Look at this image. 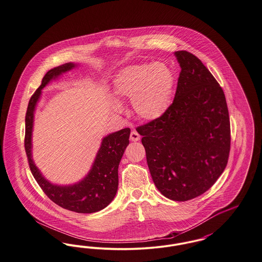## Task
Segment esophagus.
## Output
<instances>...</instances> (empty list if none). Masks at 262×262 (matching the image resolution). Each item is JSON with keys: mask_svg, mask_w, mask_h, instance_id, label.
Listing matches in <instances>:
<instances>
[{"mask_svg": "<svg viewBox=\"0 0 262 262\" xmlns=\"http://www.w3.org/2000/svg\"><path fill=\"white\" fill-rule=\"evenodd\" d=\"M130 140L132 141H138L139 139H140V136L138 135V133H137V130H133L132 133H130Z\"/></svg>", "mask_w": 262, "mask_h": 262, "instance_id": "esophagus-1", "label": "esophagus"}]
</instances>
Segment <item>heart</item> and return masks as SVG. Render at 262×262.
Instances as JSON below:
<instances>
[{
	"label": "heart",
	"mask_w": 262,
	"mask_h": 262,
	"mask_svg": "<svg viewBox=\"0 0 262 262\" xmlns=\"http://www.w3.org/2000/svg\"><path fill=\"white\" fill-rule=\"evenodd\" d=\"M172 71L163 63H143L126 67L114 80L113 92L118 98L132 99L137 117L155 121L169 110L174 89ZM116 109H120L116 106Z\"/></svg>",
	"instance_id": "1"
}]
</instances>
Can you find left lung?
<instances>
[{"mask_svg":"<svg viewBox=\"0 0 262 262\" xmlns=\"http://www.w3.org/2000/svg\"><path fill=\"white\" fill-rule=\"evenodd\" d=\"M174 101L158 120L137 126L152 180L169 200L187 201L215 184L228 163L231 128L224 91L200 59L177 51Z\"/></svg>","mask_w":262,"mask_h":262,"instance_id":"1","label":"left lung"}]
</instances>
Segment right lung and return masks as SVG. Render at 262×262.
I'll return each instance as SVG.
<instances>
[{
  "instance_id": "add662e5",
  "label": "right lung",
  "mask_w": 262,
  "mask_h": 262,
  "mask_svg": "<svg viewBox=\"0 0 262 262\" xmlns=\"http://www.w3.org/2000/svg\"><path fill=\"white\" fill-rule=\"evenodd\" d=\"M75 67V63L67 62L50 70L43 77L41 85L31 96L25 115V148L31 173L39 187L53 202L64 209L76 213H94L109 205L117 193L119 164L129 142L130 129L128 127L103 138L91 170L82 181L73 186L62 187L49 183L40 173L31 156L33 117L41 90L52 79L71 71Z\"/></svg>"
}]
</instances>
